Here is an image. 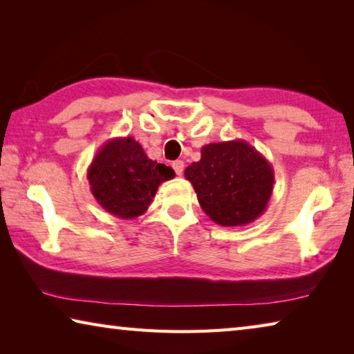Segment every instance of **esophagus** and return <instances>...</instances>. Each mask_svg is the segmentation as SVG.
<instances>
[{
	"label": "esophagus",
	"instance_id": "34e87169",
	"mask_svg": "<svg viewBox=\"0 0 354 354\" xmlns=\"http://www.w3.org/2000/svg\"><path fill=\"white\" fill-rule=\"evenodd\" d=\"M173 169H175V173H176L178 176H181L183 171H184V162H183V160H175V162H173Z\"/></svg>",
	"mask_w": 354,
	"mask_h": 354
}]
</instances>
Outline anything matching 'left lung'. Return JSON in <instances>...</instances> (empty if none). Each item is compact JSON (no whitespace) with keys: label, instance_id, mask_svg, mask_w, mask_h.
Returning <instances> with one entry per match:
<instances>
[{"label":"left lung","instance_id":"left-lung-1","mask_svg":"<svg viewBox=\"0 0 354 354\" xmlns=\"http://www.w3.org/2000/svg\"><path fill=\"white\" fill-rule=\"evenodd\" d=\"M209 218L221 226L248 225L266 212L273 194L272 164L248 142L207 143L184 171Z\"/></svg>","mask_w":354,"mask_h":354}]
</instances>
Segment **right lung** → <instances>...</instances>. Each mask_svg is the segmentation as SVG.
Masks as SVG:
<instances>
[{
  "label": "right lung",
  "mask_w": 354,
  "mask_h": 354,
  "mask_svg": "<svg viewBox=\"0 0 354 354\" xmlns=\"http://www.w3.org/2000/svg\"><path fill=\"white\" fill-rule=\"evenodd\" d=\"M171 178H175L173 169L149 159L133 137L107 140L87 169L98 205L124 220L145 214L159 185Z\"/></svg>",
  "instance_id": "obj_1"
}]
</instances>
